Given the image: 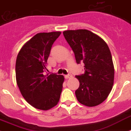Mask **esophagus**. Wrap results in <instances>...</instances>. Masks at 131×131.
Instances as JSON below:
<instances>
[{
  "label": "esophagus",
  "mask_w": 131,
  "mask_h": 131,
  "mask_svg": "<svg viewBox=\"0 0 131 131\" xmlns=\"http://www.w3.org/2000/svg\"><path fill=\"white\" fill-rule=\"evenodd\" d=\"M65 78H66V79H68V78H71V75H65Z\"/></svg>",
  "instance_id": "1"
}]
</instances>
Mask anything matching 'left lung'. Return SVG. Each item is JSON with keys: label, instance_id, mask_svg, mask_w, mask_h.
<instances>
[{"label": "left lung", "instance_id": "8db88e82", "mask_svg": "<svg viewBox=\"0 0 131 131\" xmlns=\"http://www.w3.org/2000/svg\"><path fill=\"white\" fill-rule=\"evenodd\" d=\"M63 34L77 63H84L85 73L75 76L79 81L77 99L88 107L98 105L107 99L113 85L115 70L109 47L101 38L88 30H66Z\"/></svg>", "mask_w": 131, "mask_h": 131}]
</instances>
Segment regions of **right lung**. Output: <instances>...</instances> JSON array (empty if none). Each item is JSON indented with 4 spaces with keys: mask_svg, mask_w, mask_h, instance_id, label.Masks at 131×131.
<instances>
[{
    "mask_svg": "<svg viewBox=\"0 0 131 131\" xmlns=\"http://www.w3.org/2000/svg\"><path fill=\"white\" fill-rule=\"evenodd\" d=\"M60 32L38 33L20 50L16 61V79L21 94L32 107L48 110L59 102L64 77L56 73L45 75L47 60Z\"/></svg>",
    "mask_w": 131,
    "mask_h": 131,
    "instance_id": "1",
    "label": "right lung"
}]
</instances>
